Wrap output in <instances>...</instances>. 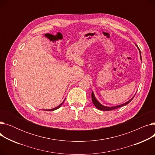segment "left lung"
I'll use <instances>...</instances> for the list:
<instances>
[{"mask_svg": "<svg viewBox=\"0 0 155 155\" xmlns=\"http://www.w3.org/2000/svg\"><path fill=\"white\" fill-rule=\"evenodd\" d=\"M137 48H138V47H137ZM138 49H139V48H138ZM139 50H140V57H141V51H140V49H139ZM133 98H134V97H133ZM133 99H131V100H129V101L126 102V103H124V104H121V105H117V106H114V107H105V106H104V105H102L101 103H99V102H98V101H97V100L95 99L94 92H92V101L93 104H94V105H95V106L97 109L101 110H104V111L112 110H114V109H117V108H119V107H123V106H124V105H126L128 104L130 102H131V101L133 100Z\"/></svg>", "mask_w": 155, "mask_h": 155, "instance_id": "obj_1", "label": "left lung"}]
</instances>
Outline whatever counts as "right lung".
<instances>
[{"mask_svg":"<svg viewBox=\"0 0 155 155\" xmlns=\"http://www.w3.org/2000/svg\"><path fill=\"white\" fill-rule=\"evenodd\" d=\"M64 101L61 104H60L58 106H57L56 107H55V108H53V109H49V110H48V111H52V110H56V109H58V108H60V107H61V105L63 104V102H64Z\"/></svg>","mask_w":155,"mask_h":155,"instance_id":"add662e5","label":"right lung"}]
</instances>
